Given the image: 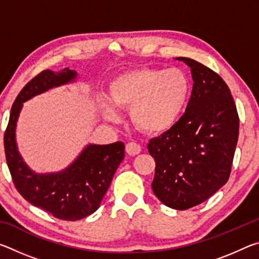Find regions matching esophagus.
Segmentation results:
<instances>
[{"label": "esophagus", "instance_id": "1", "mask_svg": "<svg viewBox=\"0 0 259 259\" xmlns=\"http://www.w3.org/2000/svg\"><path fill=\"white\" fill-rule=\"evenodd\" d=\"M125 151H126V153H128L129 155L135 156V155L139 154L140 151H142V147H140L139 144L131 142V143H128L125 145Z\"/></svg>", "mask_w": 259, "mask_h": 259}]
</instances>
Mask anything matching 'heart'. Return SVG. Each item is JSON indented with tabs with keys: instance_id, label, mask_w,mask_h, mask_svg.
Returning a JSON list of instances; mask_svg holds the SVG:
<instances>
[{
	"instance_id": "obj_1",
	"label": "heart",
	"mask_w": 259,
	"mask_h": 259,
	"mask_svg": "<svg viewBox=\"0 0 259 259\" xmlns=\"http://www.w3.org/2000/svg\"><path fill=\"white\" fill-rule=\"evenodd\" d=\"M191 96V81L178 68H136L114 77L109 83L104 115L119 119L117 111L130 109L136 128L147 134H163L176 124Z\"/></svg>"
}]
</instances>
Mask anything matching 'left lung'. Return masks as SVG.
<instances>
[{
	"label": "left lung",
	"mask_w": 259,
	"mask_h": 259,
	"mask_svg": "<svg viewBox=\"0 0 259 259\" xmlns=\"http://www.w3.org/2000/svg\"><path fill=\"white\" fill-rule=\"evenodd\" d=\"M191 68L193 89L186 111L171 129L148 144L155 160L152 190L162 203L186 210L213 195L229 181L239 137L231 91L212 69L178 57Z\"/></svg>",
	"instance_id": "obj_1"
}]
</instances>
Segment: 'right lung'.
<instances>
[{"instance_id": "obj_1", "label": "right lung", "mask_w": 259, "mask_h": 259, "mask_svg": "<svg viewBox=\"0 0 259 259\" xmlns=\"http://www.w3.org/2000/svg\"><path fill=\"white\" fill-rule=\"evenodd\" d=\"M77 73L68 67L50 69L30 80L12 105L4 134V150L12 181L21 196L56 218L77 221L99 208L117 166L124 157V144H89L67 168L58 172L37 174L27 165L17 147L16 128L23 104L37 95L75 82Z\"/></svg>"}]
</instances>
